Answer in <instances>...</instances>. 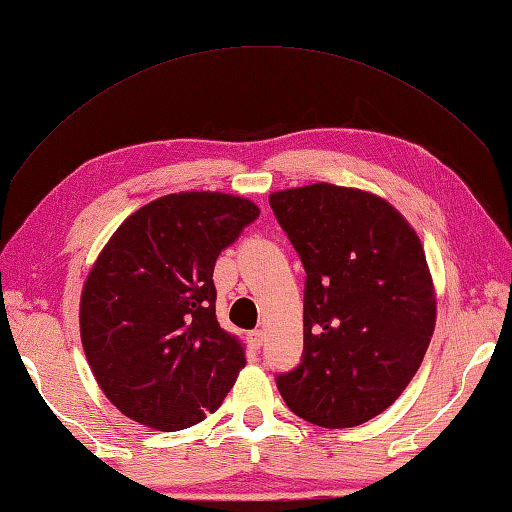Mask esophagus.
Returning <instances> with one entry per match:
<instances>
[{
  "label": "esophagus",
  "instance_id": "obj_1",
  "mask_svg": "<svg viewBox=\"0 0 512 512\" xmlns=\"http://www.w3.org/2000/svg\"><path fill=\"white\" fill-rule=\"evenodd\" d=\"M248 341H250V345H253L255 350H259L264 345V332L262 329H253V332L248 334Z\"/></svg>",
  "mask_w": 512,
  "mask_h": 512
}]
</instances>
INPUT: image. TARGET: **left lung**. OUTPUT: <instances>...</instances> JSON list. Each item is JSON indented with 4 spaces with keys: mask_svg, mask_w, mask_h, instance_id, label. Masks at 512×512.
Returning a JSON list of instances; mask_svg holds the SVG:
<instances>
[{
    "mask_svg": "<svg viewBox=\"0 0 512 512\" xmlns=\"http://www.w3.org/2000/svg\"><path fill=\"white\" fill-rule=\"evenodd\" d=\"M305 266V348L277 375L289 409L327 429L357 427L409 386L436 325L418 235L384 198L316 183L268 196Z\"/></svg>",
    "mask_w": 512,
    "mask_h": 512,
    "instance_id": "1",
    "label": "left lung"
}]
</instances>
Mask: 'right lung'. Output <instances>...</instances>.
I'll use <instances>...</instances> for the list:
<instances>
[{
  "label": "right lung",
  "mask_w": 512,
  "mask_h": 512,
  "mask_svg": "<svg viewBox=\"0 0 512 512\" xmlns=\"http://www.w3.org/2000/svg\"><path fill=\"white\" fill-rule=\"evenodd\" d=\"M259 216L219 192L169 194L128 216L81 296V341L101 391L128 418L178 431L219 409L246 366L216 320V257Z\"/></svg>",
  "instance_id": "right-lung-1"
}]
</instances>
